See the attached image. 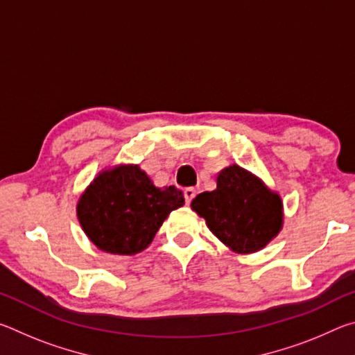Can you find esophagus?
I'll return each mask as SVG.
<instances>
[{"mask_svg":"<svg viewBox=\"0 0 355 355\" xmlns=\"http://www.w3.org/2000/svg\"><path fill=\"white\" fill-rule=\"evenodd\" d=\"M183 194H184L186 203H191V202H192V199H194V197H196L197 192H196V189H194V188H184Z\"/></svg>","mask_w":355,"mask_h":355,"instance_id":"34e87169","label":"esophagus"}]
</instances>
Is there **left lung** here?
I'll use <instances>...</instances> for the list:
<instances>
[{"label": "left lung", "instance_id": "left-lung-1", "mask_svg": "<svg viewBox=\"0 0 355 355\" xmlns=\"http://www.w3.org/2000/svg\"><path fill=\"white\" fill-rule=\"evenodd\" d=\"M191 207L213 235L238 254L263 249L284 220L280 197L236 164L220 171L218 188L202 192Z\"/></svg>", "mask_w": 355, "mask_h": 355}]
</instances>
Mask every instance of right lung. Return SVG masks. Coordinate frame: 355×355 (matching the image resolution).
Instances as JSON below:
<instances>
[{
	"instance_id": "obj_1",
	"label": "right lung",
	"mask_w": 355,
	"mask_h": 355,
	"mask_svg": "<svg viewBox=\"0 0 355 355\" xmlns=\"http://www.w3.org/2000/svg\"><path fill=\"white\" fill-rule=\"evenodd\" d=\"M175 186L156 188L137 166L105 171L78 202V219L98 249L135 255L153 241L172 209L183 207Z\"/></svg>"
}]
</instances>
